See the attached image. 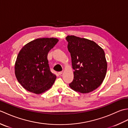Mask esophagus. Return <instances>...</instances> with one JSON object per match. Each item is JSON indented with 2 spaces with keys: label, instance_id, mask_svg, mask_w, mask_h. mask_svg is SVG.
<instances>
[{
  "label": "esophagus",
  "instance_id": "1",
  "mask_svg": "<svg viewBox=\"0 0 128 128\" xmlns=\"http://www.w3.org/2000/svg\"><path fill=\"white\" fill-rule=\"evenodd\" d=\"M62 72H63V71H62V72H58V75H62Z\"/></svg>",
  "mask_w": 128,
  "mask_h": 128
}]
</instances>
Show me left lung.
<instances>
[{"mask_svg": "<svg viewBox=\"0 0 128 128\" xmlns=\"http://www.w3.org/2000/svg\"><path fill=\"white\" fill-rule=\"evenodd\" d=\"M66 40L74 70V80L69 86L81 94L94 91L101 85L107 72L104 50L96 43L88 39L68 36Z\"/></svg>", "mask_w": 128, "mask_h": 128, "instance_id": "1", "label": "left lung"}]
</instances>
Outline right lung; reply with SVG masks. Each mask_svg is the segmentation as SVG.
<instances>
[{"label":"right lung","instance_id":"right-lung-1","mask_svg":"<svg viewBox=\"0 0 128 128\" xmlns=\"http://www.w3.org/2000/svg\"><path fill=\"white\" fill-rule=\"evenodd\" d=\"M58 40L56 38H37L27 43L19 52L15 74L26 90L40 94L53 85L56 75L50 72L47 56Z\"/></svg>","mask_w":128,"mask_h":128}]
</instances>
